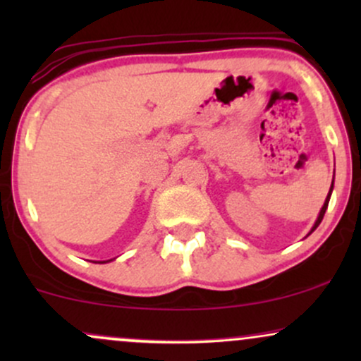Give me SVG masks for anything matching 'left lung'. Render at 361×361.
I'll list each match as a JSON object with an SVG mask.
<instances>
[{"instance_id": "left-lung-1", "label": "left lung", "mask_w": 361, "mask_h": 361, "mask_svg": "<svg viewBox=\"0 0 361 361\" xmlns=\"http://www.w3.org/2000/svg\"><path fill=\"white\" fill-rule=\"evenodd\" d=\"M333 185H334V180H333V183H331L329 193H327V197H326V202H324V205H322L321 212H319V215H317V219H316V222H314L312 229H310V233H309L307 235H310V234H312V233H314V231H316V229H317V226H319V224H321V221H322V217H324V214H326V209H327V205H329V198H331V193H333Z\"/></svg>"}]
</instances>
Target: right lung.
Listing matches in <instances>:
<instances>
[{"label":"right lung","mask_w":361,"mask_h":361,"mask_svg":"<svg viewBox=\"0 0 361 361\" xmlns=\"http://www.w3.org/2000/svg\"><path fill=\"white\" fill-rule=\"evenodd\" d=\"M109 261H111V259H106V261H94V263H109Z\"/></svg>","instance_id":"right-lung-1"}]
</instances>
